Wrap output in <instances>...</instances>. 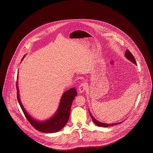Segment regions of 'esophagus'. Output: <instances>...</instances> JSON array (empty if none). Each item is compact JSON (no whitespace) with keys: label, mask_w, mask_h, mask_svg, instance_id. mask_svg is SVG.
Returning a JSON list of instances; mask_svg holds the SVG:
<instances>
[{"label":"esophagus","mask_w":153,"mask_h":153,"mask_svg":"<svg viewBox=\"0 0 153 153\" xmlns=\"http://www.w3.org/2000/svg\"><path fill=\"white\" fill-rule=\"evenodd\" d=\"M87 84L85 82H84L82 83H81L79 87V91L80 93H82L83 92H84V91L87 89Z\"/></svg>","instance_id":"1"}]
</instances>
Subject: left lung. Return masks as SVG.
I'll list each match as a JSON object with an SVG mask.
<instances>
[{"label": "left lung", "instance_id": "obj_1", "mask_svg": "<svg viewBox=\"0 0 153 153\" xmlns=\"http://www.w3.org/2000/svg\"><path fill=\"white\" fill-rule=\"evenodd\" d=\"M125 56H126V58H127L128 59H129L130 61H131V62H133L134 64L137 65V62H136V61H135V58H134V57L133 55L132 54V53H131V52L129 51L128 49H127V50H126V53H125ZM89 114H90V116H91V118H92V120L93 122H94V123H95L96 125H97V126H99V127H107L112 126H114V125H117V124H121L122 123V122H119V123H117L115 124L103 123L100 122H99L98 120H96L95 118L93 117V116L92 115V114H91V112H89Z\"/></svg>", "mask_w": 153, "mask_h": 153}]
</instances>
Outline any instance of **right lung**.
I'll return each mask as SVG.
<instances>
[{
  "label": "right lung",
  "instance_id": "obj_1",
  "mask_svg": "<svg viewBox=\"0 0 153 153\" xmlns=\"http://www.w3.org/2000/svg\"><path fill=\"white\" fill-rule=\"evenodd\" d=\"M18 77V76H17V80ZM16 91L18 101L26 119L34 128L45 133L58 132L65 126L69 118L72 103L74 97L77 95V92L74 88L66 91L61 98L58 109L54 116L44 122H38L31 117L22 105L19 98L18 81H16Z\"/></svg>",
  "mask_w": 153,
  "mask_h": 153
}]
</instances>
